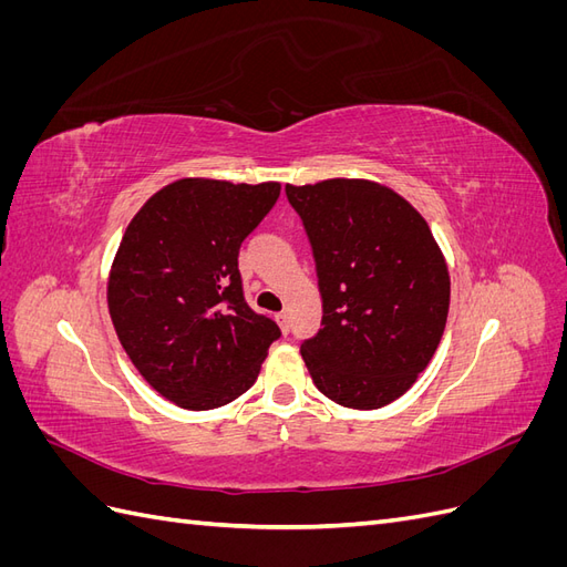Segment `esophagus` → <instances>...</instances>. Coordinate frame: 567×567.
<instances>
[{
  "label": "esophagus",
  "mask_w": 567,
  "mask_h": 567,
  "mask_svg": "<svg viewBox=\"0 0 567 567\" xmlns=\"http://www.w3.org/2000/svg\"><path fill=\"white\" fill-rule=\"evenodd\" d=\"M277 323L281 326V331H284V333H288V326H290V323H288V315H286V312L277 315Z\"/></svg>",
  "instance_id": "1"
}]
</instances>
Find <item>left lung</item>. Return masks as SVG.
Segmentation results:
<instances>
[{
  "instance_id": "1",
  "label": "left lung",
  "mask_w": 567,
  "mask_h": 567,
  "mask_svg": "<svg viewBox=\"0 0 567 567\" xmlns=\"http://www.w3.org/2000/svg\"><path fill=\"white\" fill-rule=\"evenodd\" d=\"M315 250L321 329L302 359L326 398L381 409L431 364L450 315L447 260L423 215L371 179L286 184Z\"/></svg>"
}]
</instances>
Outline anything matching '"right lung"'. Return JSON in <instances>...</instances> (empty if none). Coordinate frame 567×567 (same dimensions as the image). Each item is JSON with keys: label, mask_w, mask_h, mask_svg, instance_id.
<instances>
[{"label": "right lung", "mask_w": 567, "mask_h": 567, "mask_svg": "<svg viewBox=\"0 0 567 567\" xmlns=\"http://www.w3.org/2000/svg\"><path fill=\"white\" fill-rule=\"evenodd\" d=\"M279 194V182L184 177L142 205L117 246L113 329L144 381L182 409L241 398L281 336L246 305L238 274V248Z\"/></svg>", "instance_id": "obj_1"}]
</instances>
